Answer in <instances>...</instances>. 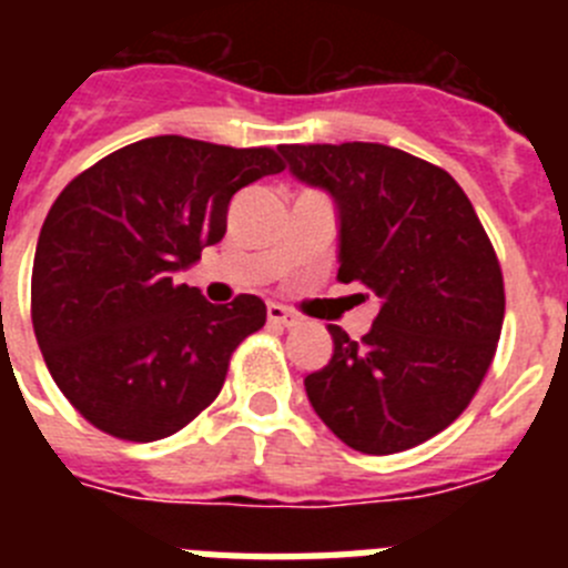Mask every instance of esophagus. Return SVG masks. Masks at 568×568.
<instances>
[{
    "label": "esophagus",
    "mask_w": 568,
    "mask_h": 568,
    "mask_svg": "<svg viewBox=\"0 0 568 568\" xmlns=\"http://www.w3.org/2000/svg\"><path fill=\"white\" fill-rule=\"evenodd\" d=\"M267 321L270 324H275V327H295V324H301L298 315L290 313L287 307H281V304H270Z\"/></svg>",
    "instance_id": "obj_1"
}]
</instances>
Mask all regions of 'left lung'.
I'll return each mask as SVG.
<instances>
[{
    "label": "left lung",
    "mask_w": 568,
    "mask_h": 568,
    "mask_svg": "<svg viewBox=\"0 0 568 568\" xmlns=\"http://www.w3.org/2000/svg\"><path fill=\"white\" fill-rule=\"evenodd\" d=\"M290 173L333 199L338 281L381 301L353 341L329 324L333 358L307 375L318 418L358 453L393 455L453 424L495 358L504 275L453 175L373 142L281 144Z\"/></svg>",
    "instance_id": "1"
}]
</instances>
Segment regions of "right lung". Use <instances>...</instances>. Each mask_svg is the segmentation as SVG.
Masks as SVG:
<instances>
[{
    "instance_id": "add662e5",
    "label": "right lung",
    "mask_w": 568,
    "mask_h": 568,
    "mask_svg": "<svg viewBox=\"0 0 568 568\" xmlns=\"http://www.w3.org/2000/svg\"><path fill=\"white\" fill-rule=\"evenodd\" d=\"M281 170L270 148L153 135L59 193L33 255L30 315L50 375L97 429L168 438L222 393L230 355L267 307L258 295L210 304L173 273L224 239L241 187Z\"/></svg>"
}]
</instances>
